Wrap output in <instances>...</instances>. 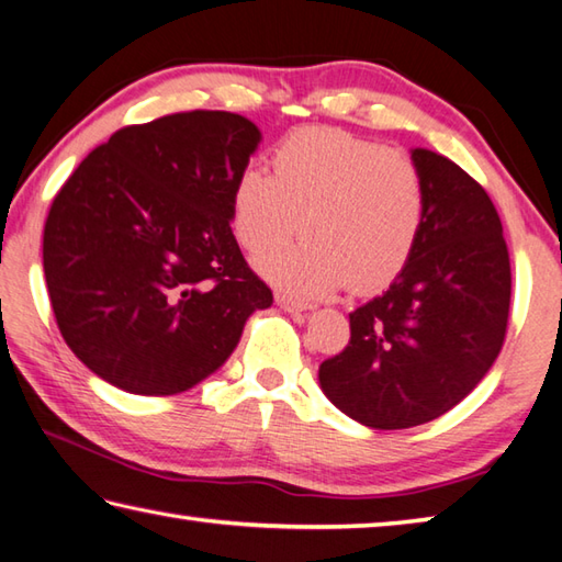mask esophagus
I'll use <instances>...</instances> for the list:
<instances>
[{
	"label": "esophagus",
	"instance_id": "34e87169",
	"mask_svg": "<svg viewBox=\"0 0 562 562\" xmlns=\"http://www.w3.org/2000/svg\"><path fill=\"white\" fill-rule=\"evenodd\" d=\"M274 302H278L284 312H306V310H312V304H306L302 300H296V296L284 294V292L274 294Z\"/></svg>",
	"mask_w": 562,
	"mask_h": 562
}]
</instances>
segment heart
Masks as SVG:
<instances>
[{
    "instance_id": "1",
    "label": "heart",
    "mask_w": 562,
    "mask_h": 562,
    "mask_svg": "<svg viewBox=\"0 0 562 562\" xmlns=\"http://www.w3.org/2000/svg\"><path fill=\"white\" fill-rule=\"evenodd\" d=\"M428 196L416 165L382 143L338 128H300L270 153V175L248 168L231 194L238 244L266 252L258 270L294 296L375 292L409 266Z\"/></svg>"
}]
</instances>
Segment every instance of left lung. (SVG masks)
<instances>
[{
    "label": "left lung",
    "instance_id": "8db88e82",
    "mask_svg": "<svg viewBox=\"0 0 562 562\" xmlns=\"http://www.w3.org/2000/svg\"><path fill=\"white\" fill-rule=\"evenodd\" d=\"M428 212L409 266L350 314V340L318 366V384L362 426L394 431L453 409L497 360L512 266L482 184L434 150L414 148Z\"/></svg>",
    "mask_w": 562,
    "mask_h": 562
}]
</instances>
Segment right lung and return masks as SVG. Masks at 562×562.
Instances as JSON below:
<instances>
[{"label":"right lung","mask_w":562,"mask_h":562,"mask_svg":"<svg viewBox=\"0 0 562 562\" xmlns=\"http://www.w3.org/2000/svg\"><path fill=\"white\" fill-rule=\"evenodd\" d=\"M260 143L231 112L119 128L50 204L43 272L65 344L131 394L194 387L234 353L272 292L231 231V194Z\"/></svg>","instance_id":"right-lung-1"}]
</instances>
